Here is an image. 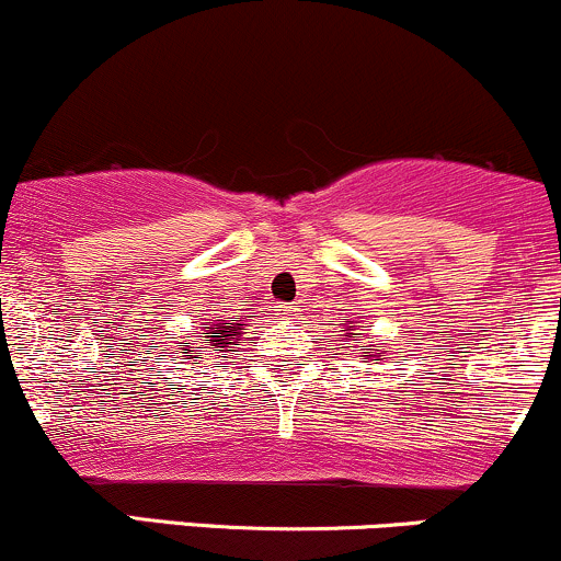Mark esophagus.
Wrapping results in <instances>:
<instances>
[{"label": "esophagus", "mask_w": 561, "mask_h": 561, "mask_svg": "<svg viewBox=\"0 0 561 561\" xmlns=\"http://www.w3.org/2000/svg\"><path fill=\"white\" fill-rule=\"evenodd\" d=\"M276 311H279L282 319H295V317H298V306H293V304L276 306Z\"/></svg>", "instance_id": "esophagus-1"}]
</instances>
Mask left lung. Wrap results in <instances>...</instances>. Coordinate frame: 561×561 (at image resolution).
<instances>
[{
	"label": "left lung",
	"instance_id": "obj_1",
	"mask_svg": "<svg viewBox=\"0 0 561 561\" xmlns=\"http://www.w3.org/2000/svg\"><path fill=\"white\" fill-rule=\"evenodd\" d=\"M356 335H362V332H354V330H348V332H346V341H354ZM346 348H359V351H362V356H367V359H373V362H378V356L383 354V351H380L378 343H375L373 348H365V346H356V343H351V346H346Z\"/></svg>",
	"mask_w": 561,
	"mask_h": 561
}]
</instances>
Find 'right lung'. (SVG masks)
Here are the masks:
<instances>
[{
	"label": "right lung",
	"instance_id": "obj_1",
	"mask_svg": "<svg viewBox=\"0 0 561 561\" xmlns=\"http://www.w3.org/2000/svg\"><path fill=\"white\" fill-rule=\"evenodd\" d=\"M205 324L207 328H199V332H191L188 337H194V341L181 348L183 359H191V365H199V362L205 359V354H224V351H233V346H239V341H242L244 335L242 317L213 313L210 322Z\"/></svg>",
	"mask_w": 561,
	"mask_h": 561
}]
</instances>
